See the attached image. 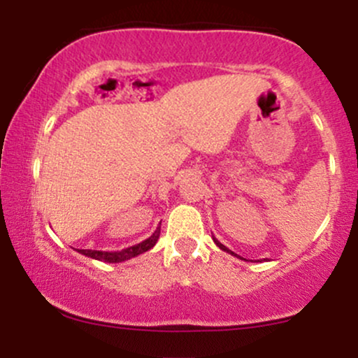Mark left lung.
<instances>
[{
  "label": "left lung",
  "instance_id": "left-lung-1",
  "mask_svg": "<svg viewBox=\"0 0 358 358\" xmlns=\"http://www.w3.org/2000/svg\"><path fill=\"white\" fill-rule=\"evenodd\" d=\"M213 242H215V244H217V248H220L222 250H225V252H229V254H232V256H236V257H239V259H242L241 256H237V254H236V252H232V250H231V249H227V248H225V245H224V244H220V242H219V241H217V239H215V237H213Z\"/></svg>",
  "mask_w": 358,
  "mask_h": 358
}]
</instances>
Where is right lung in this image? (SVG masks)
<instances>
[{"instance_id":"1","label":"right lung","mask_w":358,"mask_h":358,"mask_svg":"<svg viewBox=\"0 0 358 358\" xmlns=\"http://www.w3.org/2000/svg\"><path fill=\"white\" fill-rule=\"evenodd\" d=\"M159 232H162V222L156 227V231L151 234L148 239H145L139 244L131 245V248L121 249V250H92V249H77V252L82 254V256H87L96 259V261H102V262H122L127 261V259H133L139 256V254L146 252L151 248H155V244L159 239Z\"/></svg>"}]
</instances>
